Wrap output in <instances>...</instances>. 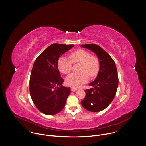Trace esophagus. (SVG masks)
Wrapping results in <instances>:
<instances>
[{"mask_svg":"<svg viewBox=\"0 0 146 146\" xmlns=\"http://www.w3.org/2000/svg\"><path fill=\"white\" fill-rule=\"evenodd\" d=\"M77 90H78V88H74V87H72V88H71V90H72V91L75 92V91H76Z\"/></svg>","mask_w":146,"mask_h":146,"instance_id":"1","label":"esophagus"}]
</instances>
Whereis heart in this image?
I'll return each mask as SVG.
<instances>
[{
  "label": "heart",
  "instance_id": "1",
  "mask_svg": "<svg viewBox=\"0 0 146 146\" xmlns=\"http://www.w3.org/2000/svg\"><path fill=\"white\" fill-rule=\"evenodd\" d=\"M69 58L65 56L61 57L58 61V67L64 74L69 73L72 68V63H80L78 72L72 73L66 77V82L68 85L78 87L86 82L90 78L98 75L100 69L99 58L83 49H78L70 54Z\"/></svg>",
  "mask_w": 146,
  "mask_h": 146
}]
</instances>
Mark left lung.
Masks as SVG:
<instances>
[{"label": "left lung", "instance_id": "obj_1", "mask_svg": "<svg viewBox=\"0 0 146 146\" xmlns=\"http://www.w3.org/2000/svg\"><path fill=\"white\" fill-rule=\"evenodd\" d=\"M81 46L94 52L100 62L98 76L89 84L92 88L85 90L86 96L81 105L89 111L100 112L111 104L116 95L119 84L116 64L110 54L100 46L92 43Z\"/></svg>", "mask_w": 146, "mask_h": 146}]
</instances>
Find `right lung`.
I'll use <instances>...</instances> for the list:
<instances>
[{
  "label": "right lung",
  "instance_id": "right-lung-1",
  "mask_svg": "<svg viewBox=\"0 0 146 146\" xmlns=\"http://www.w3.org/2000/svg\"><path fill=\"white\" fill-rule=\"evenodd\" d=\"M73 46L53 43L34 63L29 84L30 96L36 107L45 115H56L65 106L70 88L62 86L64 80L58 68V61Z\"/></svg>",
  "mask_w": 146,
  "mask_h": 146
}]
</instances>
